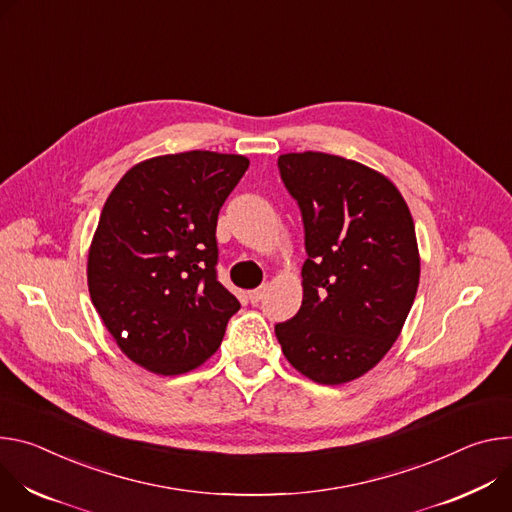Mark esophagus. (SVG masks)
I'll return each mask as SVG.
<instances>
[{"instance_id":"esophagus-1","label":"esophagus","mask_w":512,"mask_h":512,"mask_svg":"<svg viewBox=\"0 0 512 512\" xmlns=\"http://www.w3.org/2000/svg\"><path fill=\"white\" fill-rule=\"evenodd\" d=\"M264 293H266V287H258V289H254V291H250L248 293V299H250V303H260L262 301V297H264Z\"/></svg>"}]
</instances>
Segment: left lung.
Listing matches in <instances>:
<instances>
[{
    "instance_id": "obj_1",
    "label": "left lung",
    "mask_w": 512,
    "mask_h": 512,
    "mask_svg": "<svg viewBox=\"0 0 512 512\" xmlns=\"http://www.w3.org/2000/svg\"><path fill=\"white\" fill-rule=\"evenodd\" d=\"M305 223L299 313L274 333L295 370L346 384L372 370L401 335L421 258L407 201L378 170L325 152L278 156Z\"/></svg>"
}]
</instances>
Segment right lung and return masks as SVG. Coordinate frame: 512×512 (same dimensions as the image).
<instances>
[{
	"mask_svg": "<svg viewBox=\"0 0 512 512\" xmlns=\"http://www.w3.org/2000/svg\"><path fill=\"white\" fill-rule=\"evenodd\" d=\"M248 164L209 150L146 158L103 205L87 256L89 295L118 348L148 372L201 366L240 309L215 276V227Z\"/></svg>",
	"mask_w": 512,
	"mask_h": 512,
	"instance_id": "add662e5",
	"label": "right lung"
}]
</instances>
